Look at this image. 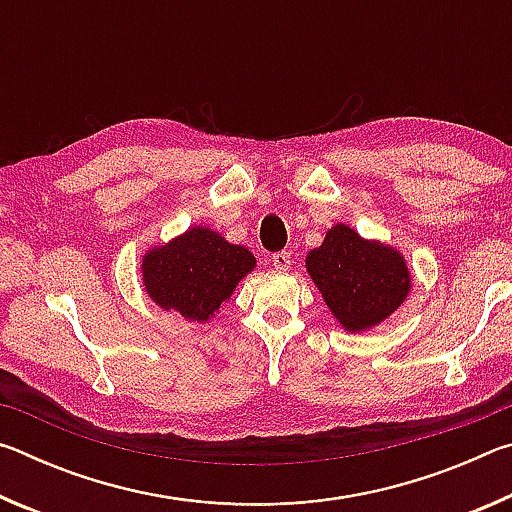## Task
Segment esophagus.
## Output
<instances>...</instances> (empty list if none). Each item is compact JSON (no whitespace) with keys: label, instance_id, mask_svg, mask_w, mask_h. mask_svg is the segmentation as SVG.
Segmentation results:
<instances>
[{"label":"esophagus","instance_id":"1","mask_svg":"<svg viewBox=\"0 0 512 512\" xmlns=\"http://www.w3.org/2000/svg\"><path fill=\"white\" fill-rule=\"evenodd\" d=\"M273 266L277 268V271H289L291 253H287V250H282V253H275L273 255Z\"/></svg>","mask_w":512,"mask_h":512}]
</instances>
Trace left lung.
Listing matches in <instances>:
<instances>
[{"mask_svg": "<svg viewBox=\"0 0 512 512\" xmlns=\"http://www.w3.org/2000/svg\"><path fill=\"white\" fill-rule=\"evenodd\" d=\"M305 264L332 316L352 334L386 320L411 291V271L400 250L363 239L345 223L327 230Z\"/></svg>", "mask_w": 512, "mask_h": 512, "instance_id": "1", "label": "left lung"}]
</instances>
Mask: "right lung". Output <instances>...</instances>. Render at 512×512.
Masks as SVG:
<instances>
[{
    "label": "right lung",
    "instance_id": "right-lung-1",
    "mask_svg": "<svg viewBox=\"0 0 512 512\" xmlns=\"http://www.w3.org/2000/svg\"><path fill=\"white\" fill-rule=\"evenodd\" d=\"M255 266L248 248L230 244L205 225H192L164 246L146 250L142 282L160 309L207 323Z\"/></svg>",
    "mask_w": 512,
    "mask_h": 512
}]
</instances>
